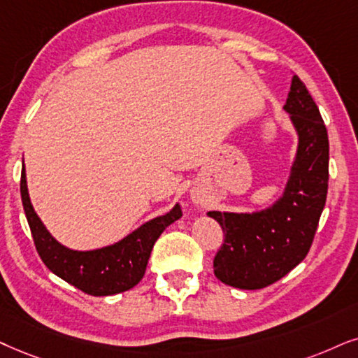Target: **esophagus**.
<instances>
[{"instance_id": "34e87169", "label": "esophagus", "mask_w": 358, "mask_h": 358, "mask_svg": "<svg viewBox=\"0 0 358 358\" xmlns=\"http://www.w3.org/2000/svg\"><path fill=\"white\" fill-rule=\"evenodd\" d=\"M193 203H194V205H201V200H200V198L193 196Z\"/></svg>"}]
</instances>
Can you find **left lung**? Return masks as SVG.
<instances>
[{"label":"left lung","mask_w":358,"mask_h":358,"mask_svg":"<svg viewBox=\"0 0 358 358\" xmlns=\"http://www.w3.org/2000/svg\"><path fill=\"white\" fill-rule=\"evenodd\" d=\"M284 112L297 147L286 185L271 205L252 211H208L223 228L215 275L238 289H262L284 278L307 256L329 187V137L306 84L292 76Z\"/></svg>","instance_id":"1"}]
</instances>
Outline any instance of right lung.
Listing matches in <instances>:
<instances>
[{
  "label": "right lung",
  "instance_id": "1",
  "mask_svg": "<svg viewBox=\"0 0 358 358\" xmlns=\"http://www.w3.org/2000/svg\"><path fill=\"white\" fill-rule=\"evenodd\" d=\"M21 200L36 250L44 264L57 278L90 296H114L137 286L145 274L148 257L158 236L182 218V206L175 203L165 215L145 221L119 241L96 250L79 251L59 243L41 221L31 203L24 165L21 171Z\"/></svg>",
  "mask_w": 358,
  "mask_h": 358
}]
</instances>
